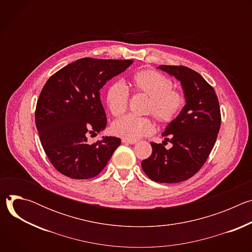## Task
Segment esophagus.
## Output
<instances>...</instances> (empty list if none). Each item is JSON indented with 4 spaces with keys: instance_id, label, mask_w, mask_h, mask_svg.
<instances>
[{
    "instance_id": "esophagus-1",
    "label": "esophagus",
    "mask_w": 252,
    "mask_h": 252,
    "mask_svg": "<svg viewBox=\"0 0 252 252\" xmlns=\"http://www.w3.org/2000/svg\"><path fill=\"white\" fill-rule=\"evenodd\" d=\"M122 141L124 143H127V145H134V143H136V140H127V139H122Z\"/></svg>"
}]
</instances>
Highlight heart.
I'll return each mask as SVG.
<instances>
[{"instance_id":"1","label":"heart","mask_w":252,"mask_h":252,"mask_svg":"<svg viewBox=\"0 0 252 252\" xmlns=\"http://www.w3.org/2000/svg\"><path fill=\"white\" fill-rule=\"evenodd\" d=\"M130 87L135 94L149 96L146 114L153 115L160 124L173 122L186 104V96L173 89L172 81L159 71L141 69L130 79ZM129 93L121 81H115L106 89L105 104L114 117H120L127 109ZM113 134L127 140H137L156 130L154 122L149 118L126 116L113 123Z\"/></svg>"}]
</instances>
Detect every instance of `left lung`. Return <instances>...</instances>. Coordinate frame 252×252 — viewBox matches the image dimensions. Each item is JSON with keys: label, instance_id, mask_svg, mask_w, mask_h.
<instances>
[{"label": "left lung", "instance_id": "left-lung-1", "mask_svg": "<svg viewBox=\"0 0 252 252\" xmlns=\"http://www.w3.org/2000/svg\"><path fill=\"white\" fill-rule=\"evenodd\" d=\"M158 68L181 82L187 103L162 132L172 147L151 142L153 154L141 167L154 182L175 184L193 176L206 161L220 128V107L213 88L195 70L166 64Z\"/></svg>", "mask_w": 252, "mask_h": 252}]
</instances>
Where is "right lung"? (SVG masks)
I'll use <instances>...</instances> for the list:
<instances>
[{
  "label": "right lung",
  "instance_id": "right-lung-1",
  "mask_svg": "<svg viewBox=\"0 0 252 252\" xmlns=\"http://www.w3.org/2000/svg\"><path fill=\"white\" fill-rule=\"evenodd\" d=\"M131 63V60L84 58L47 81L35 107V126L47 157L62 174L74 179L94 177L120 147L119 137L102 136L90 145L88 135L106 126L100 89Z\"/></svg>",
  "mask_w": 252,
  "mask_h": 252
}]
</instances>
